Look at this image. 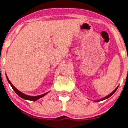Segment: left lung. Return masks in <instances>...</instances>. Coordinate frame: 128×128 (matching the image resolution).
Wrapping results in <instances>:
<instances>
[{"instance_id": "8db88e82", "label": "left lung", "mask_w": 128, "mask_h": 128, "mask_svg": "<svg viewBox=\"0 0 128 128\" xmlns=\"http://www.w3.org/2000/svg\"><path fill=\"white\" fill-rule=\"evenodd\" d=\"M117 88H118V86H117V87L116 88L115 90H114L113 91V92H111V93H110L109 95H108V96H106V97H105V98H102V99H100V100H95V102H99V101H102V100H105V99H108V98H110V96H112V95L113 94H114V92H116V91L117 90Z\"/></svg>"}]
</instances>
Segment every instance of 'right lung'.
I'll list each match as a JSON object with an SVG mask.
<instances>
[{
	"mask_svg": "<svg viewBox=\"0 0 128 128\" xmlns=\"http://www.w3.org/2000/svg\"><path fill=\"white\" fill-rule=\"evenodd\" d=\"M6 79H7V80H8L9 84H10L11 85V86H12V89L14 90V92H15L16 93H17V94H18V96L20 97V98H23V99H26V100H28L36 101V100H37L38 99H40V98H42L43 96H44L46 94H47L48 93V92H46V93L40 95V96H28V95H26V94H23V92H20V91L18 90L16 88L14 87V86L12 84V83H11V82L10 81V80H9L8 78L7 77L6 74Z\"/></svg>",
	"mask_w": 128,
	"mask_h": 128,
	"instance_id": "right-lung-1",
	"label": "right lung"
}]
</instances>
